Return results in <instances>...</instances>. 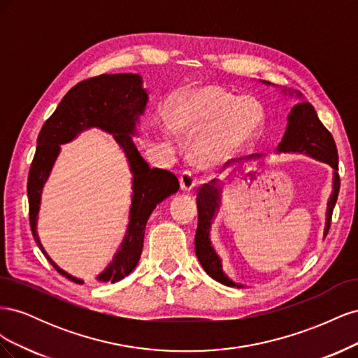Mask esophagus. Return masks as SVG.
<instances>
[{
    "mask_svg": "<svg viewBox=\"0 0 358 358\" xmlns=\"http://www.w3.org/2000/svg\"><path fill=\"white\" fill-rule=\"evenodd\" d=\"M179 183H180V189L183 192H189L194 187L197 185V179L194 178L191 171H183L180 179H179Z\"/></svg>",
    "mask_w": 358,
    "mask_h": 358,
    "instance_id": "34e87169",
    "label": "esophagus"
}]
</instances>
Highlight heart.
<instances>
[{
    "instance_id": "heart-1",
    "label": "heart",
    "mask_w": 358,
    "mask_h": 358,
    "mask_svg": "<svg viewBox=\"0 0 358 358\" xmlns=\"http://www.w3.org/2000/svg\"><path fill=\"white\" fill-rule=\"evenodd\" d=\"M263 109L254 99L236 96L218 85H197L180 90L167 103L166 119L178 134H196L191 146L196 164L222 166L245 146L263 122ZM167 146L176 137L166 133Z\"/></svg>"
}]
</instances>
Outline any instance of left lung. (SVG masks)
Wrapping results in <instances>:
<instances>
[{
  "instance_id": "8db88e82",
  "label": "left lung",
  "mask_w": 358,
  "mask_h": 358,
  "mask_svg": "<svg viewBox=\"0 0 358 358\" xmlns=\"http://www.w3.org/2000/svg\"><path fill=\"white\" fill-rule=\"evenodd\" d=\"M263 83L270 85L263 80ZM284 94L296 95L300 100L292 107L288 115V122L282 140H280L276 154H305L308 157L315 158L321 162H326L333 169V191L327 201L326 212V227H324V237L327 236L330 229V220L334 209L336 200L341 188V180L338 175V149L329 129L321 124L318 115L313 106L303 100V96L297 91L282 90ZM254 158V161L263 158V155H251L248 159ZM242 167V166H241ZM239 167V169H241ZM224 183L213 179L210 183H206L197 192V209H199V225L196 231V254L204 272L210 278L227 287L245 288L242 284H236L225 275L222 270V262L215 251L210 241V229L216 213L221 208V194Z\"/></svg>"
}]
</instances>
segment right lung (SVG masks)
<instances>
[{
    "mask_svg": "<svg viewBox=\"0 0 358 358\" xmlns=\"http://www.w3.org/2000/svg\"><path fill=\"white\" fill-rule=\"evenodd\" d=\"M148 100V91L143 88V79L140 74L96 76L73 86L38 134L27 187L31 231L49 263L62 276L76 284H83V280L62 270L48 255L40 242L37 220L43 188L61 152V145L73 142L80 133L91 128H99L112 134L128 161L129 171L133 175V192L124 239L117 246L112 262L96 276V280L113 284L131 273L142 255L145 229L150 213L157 204L179 189L178 178L167 170L150 169L133 142V137L137 136L140 116L146 110Z\"/></svg>",
    "mask_w": 358,
    "mask_h": 358,
    "instance_id": "right-lung-1",
    "label": "right lung"
}]
</instances>
